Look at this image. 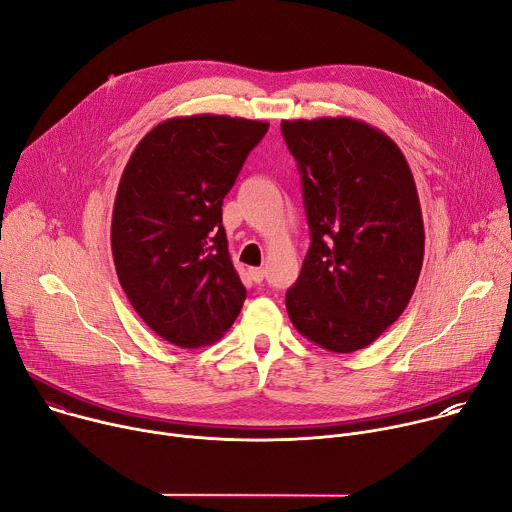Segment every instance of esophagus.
I'll return each instance as SVG.
<instances>
[{
	"label": "esophagus",
	"instance_id": "34e87169",
	"mask_svg": "<svg viewBox=\"0 0 512 512\" xmlns=\"http://www.w3.org/2000/svg\"><path fill=\"white\" fill-rule=\"evenodd\" d=\"M249 275H251V280H253V282H257V284H259V282H263L265 269H263V267H251V269H249Z\"/></svg>",
	"mask_w": 512,
	"mask_h": 512
}]
</instances>
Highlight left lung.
I'll return each instance as SVG.
<instances>
[{"label":"left lung","instance_id":"left-lung-1","mask_svg":"<svg viewBox=\"0 0 512 512\" xmlns=\"http://www.w3.org/2000/svg\"><path fill=\"white\" fill-rule=\"evenodd\" d=\"M282 134L302 173L312 239L286 308L302 337L353 353L398 320L421 275L414 177L392 138L361 120H284Z\"/></svg>","mask_w":512,"mask_h":512}]
</instances>
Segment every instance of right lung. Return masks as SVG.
Masks as SVG:
<instances>
[{"instance_id":"obj_1","label":"right lung","mask_w":512,"mask_h":512,"mask_svg":"<svg viewBox=\"0 0 512 512\" xmlns=\"http://www.w3.org/2000/svg\"><path fill=\"white\" fill-rule=\"evenodd\" d=\"M267 128L216 114L169 118L124 167L112 212L118 280L136 314L177 347L218 341L243 308L222 200Z\"/></svg>"}]
</instances>
